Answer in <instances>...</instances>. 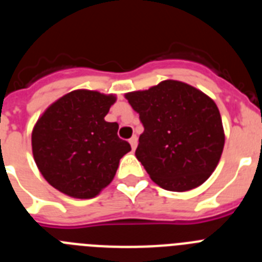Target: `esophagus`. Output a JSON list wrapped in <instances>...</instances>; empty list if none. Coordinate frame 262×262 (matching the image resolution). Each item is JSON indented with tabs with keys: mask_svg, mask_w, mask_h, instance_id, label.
<instances>
[{
	"mask_svg": "<svg viewBox=\"0 0 262 262\" xmlns=\"http://www.w3.org/2000/svg\"><path fill=\"white\" fill-rule=\"evenodd\" d=\"M129 144H131V148H133V151H135L136 145H138V138H136V136H133V138L129 139Z\"/></svg>",
	"mask_w": 262,
	"mask_h": 262,
	"instance_id": "34e87169",
	"label": "esophagus"
}]
</instances>
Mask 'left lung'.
Wrapping results in <instances>:
<instances>
[{
    "label": "left lung",
    "mask_w": 262,
    "mask_h": 262,
    "mask_svg": "<svg viewBox=\"0 0 262 262\" xmlns=\"http://www.w3.org/2000/svg\"><path fill=\"white\" fill-rule=\"evenodd\" d=\"M124 97L144 126L135 156L152 181L169 191L201 186L219 164L224 147L216 103L177 80Z\"/></svg>",
    "instance_id": "8db88e82"
}]
</instances>
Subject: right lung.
Here are the masks:
<instances>
[{"instance_id": "1", "label": "right lung", "mask_w": 262, "mask_h": 262, "mask_svg": "<svg viewBox=\"0 0 262 262\" xmlns=\"http://www.w3.org/2000/svg\"><path fill=\"white\" fill-rule=\"evenodd\" d=\"M115 94L77 89L51 103L31 134L32 156L46 181L78 200L98 195L113 181L131 145L106 122Z\"/></svg>"}]
</instances>
